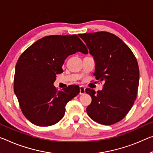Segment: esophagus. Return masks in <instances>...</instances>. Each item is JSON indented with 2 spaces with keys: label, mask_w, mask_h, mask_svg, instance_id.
Wrapping results in <instances>:
<instances>
[{
  "label": "esophagus",
  "mask_w": 153,
  "mask_h": 153,
  "mask_svg": "<svg viewBox=\"0 0 153 153\" xmlns=\"http://www.w3.org/2000/svg\"><path fill=\"white\" fill-rule=\"evenodd\" d=\"M80 94H84L85 93V88L84 86H80Z\"/></svg>",
  "instance_id": "1"
}]
</instances>
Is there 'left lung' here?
Returning <instances> with one entry per match:
<instances>
[{
    "label": "left lung",
    "instance_id": "1",
    "mask_svg": "<svg viewBox=\"0 0 153 153\" xmlns=\"http://www.w3.org/2000/svg\"><path fill=\"white\" fill-rule=\"evenodd\" d=\"M95 60L96 80L104 81L97 92L87 88L91 97L87 113L96 123L111 125L123 120L137 97L140 70L137 59L128 46L111 33L79 34Z\"/></svg>",
    "mask_w": 153,
    "mask_h": 153
}]
</instances>
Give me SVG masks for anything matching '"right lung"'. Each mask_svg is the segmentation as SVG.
Returning a JSON list of instances; mask_svg holds the SVG:
<instances>
[{
	"label": "right lung",
	"mask_w": 153,
	"mask_h": 153,
	"mask_svg": "<svg viewBox=\"0 0 153 153\" xmlns=\"http://www.w3.org/2000/svg\"><path fill=\"white\" fill-rule=\"evenodd\" d=\"M88 49L76 35L42 37L22 53L14 75V93L22 114L35 125H53L63 118L65 105L78 95V85L58 91L53 85L56 75L69 55Z\"/></svg>",
	"instance_id": "obj_1"
}]
</instances>
